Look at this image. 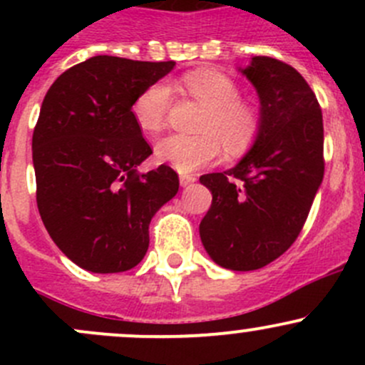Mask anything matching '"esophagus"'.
<instances>
[{"label": "esophagus", "mask_w": 365, "mask_h": 365, "mask_svg": "<svg viewBox=\"0 0 365 365\" xmlns=\"http://www.w3.org/2000/svg\"><path fill=\"white\" fill-rule=\"evenodd\" d=\"M194 182H196V176H194V175H182V176H180V185H182V187L190 185V183H194Z\"/></svg>", "instance_id": "esophagus-1"}]
</instances>
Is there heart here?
<instances>
[{
  "instance_id": "1",
  "label": "heart",
  "mask_w": 365,
  "mask_h": 365,
  "mask_svg": "<svg viewBox=\"0 0 365 365\" xmlns=\"http://www.w3.org/2000/svg\"><path fill=\"white\" fill-rule=\"evenodd\" d=\"M182 84L190 97L205 106L197 130L200 135L171 134L157 141L155 157L180 173H190L219 159L222 146L230 153L247 150L261 128V113L252 102L240 98L237 83L226 73L200 68L185 73ZM171 104L165 83H153L135 97L132 116L145 132L160 130Z\"/></svg>"
}]
</instances>
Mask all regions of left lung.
Instances as JSON below:
<instances>
[{"label":"left lung","instance_id":"8db88e82","mask_svg":"<svg viewBox=\"0 0 365 365\" xmlns=\"http://www.w3.org/2000/svg\"><path fill=\"white\" fill-rule=\"evenodd\" d=\"M242 73L259 97L261 128L235 168L200 178L212 192L200 237L217 264L249 272L277 259L297 240L325 160L322 108L307 81L268 56H254Z\"/></svg>","mask_w":365,"mask_h":365}]
</instances>
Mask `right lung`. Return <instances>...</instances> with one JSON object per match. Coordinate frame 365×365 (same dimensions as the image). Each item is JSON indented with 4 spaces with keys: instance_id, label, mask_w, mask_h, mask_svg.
Returning a JSON list of instances; mask_svg holds the SVG:
<instances>
[{
    "instance_id": "1",
    "label": "right lung",
    "mask_w": 365,
    "mask_h": 365,
    "mask_svg": "<svg viewBox=\"0 0 365 365\" xmlns=\"http://www.w3.org/2000/svg\"><path fill=\"white\" fill-rule=\"evenodd\" d=\"M175 61L93 56L53 83L33 130L36 205L47 233L93 274L134 268L148 251V226L178 192V175L152 155L132 116L135 97Z\"/></svg>"
}]
</instances>
